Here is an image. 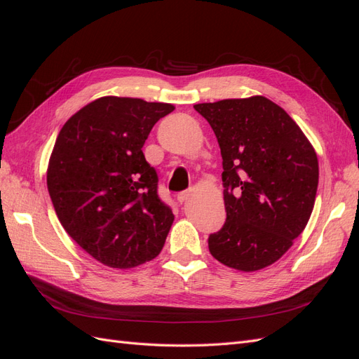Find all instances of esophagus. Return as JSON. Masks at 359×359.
Returning <instances> with one entry per match:
<instances>
[{
	"mask_svg": "<svg viewBox=\"0 0 359 359\" xmlns=\"http://www.w3.org/2000/svg\"><path fill=\"white\" fill-rule=\"evenodd\" d=\"M191 194H193V191L191 190H184V191H181V193H178V196H177V201L180 202V203H184V202H187L190 198H191Z\"/></svg>",
	"mask_w": 359,
	"mask_h": 359,
	"instance_id": "obj_1",
	"label": "esophagus"
}]
</instances>
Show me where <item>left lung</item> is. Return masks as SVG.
I'll return each mask as SVG.
<instances>
[{
    "label": "left lung",
    "mask_w": 359,
    "mask_h": 359,
    "mask_svg": "<svg viewBox=\"0 0 359 359\" xmlns=\"http://www.w3.org/2000/svg\"><path fill=\"white\" fill-rule=\"evenodd\" d=\"M223 158L226 222L211 255L244 273L274 264L306 229L316 199V151L298 124L266 97L194 104Z\"/></svg>",
    "instance_id": "left-lung-1"
}]
</instances>
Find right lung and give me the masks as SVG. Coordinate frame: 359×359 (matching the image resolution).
<instances>
[{
    "label": "right lung",
    "mask_w": 359,
    "mask_h": 359,
    "mask_svg": "<svg viewBox=\"0 0 359 359\" xmlns=\"http://www.w3.org/2000/svg\"><path fill=\"white\" fill-rule=\"evenodd\" d=\"M175 107L107 95L62 126L48 166V190L66 232L95 260L133 268L154 259L173 223L142 147Z\"/></svg>",
    "instance_id": "add662e5"
}]
</instances>
